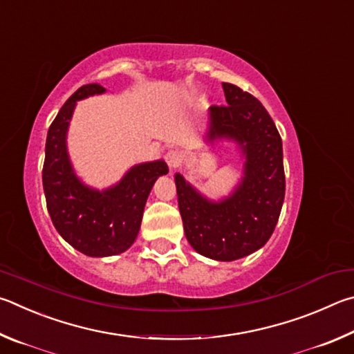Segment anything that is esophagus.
<instances>
[{
	"mask_svg": "<svg viewBox=\"0 0 354 354\" xmlns=\"http://www.w3.org/2000/svg\"><path fill=\"white\" fill-rule=\"evenodd\" d=\"M165 160H166V163H167V166L171 167V169H176V167L180 165L182 157L177 151H167L166 155H165Z\"/></svg>",
	"mask_w": 354,
	"mask_h": 354,
	"instance_id": "obj_1",
	"label": "esophagus"
}]
</instances>
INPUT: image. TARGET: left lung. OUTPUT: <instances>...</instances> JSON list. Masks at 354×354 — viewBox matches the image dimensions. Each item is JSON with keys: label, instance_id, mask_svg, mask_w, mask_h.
I'll return each instance as SVG.
<instances>
[{"label": "left lung", "instance_id": "obj_1", "mask_svg": "<svg viewBox=\"0 0 354 354\" xmlns=\"http://www.w3.org/2000/svg\"><path fill=\"white\" fill-rule=\"evenodd\" d=\"M228 105L209 107L208 141H236L244 177L230 197L212 202L176 174L185 234L191 247L216 261L244 258L268 243L280 218L284 189L283 145L268 110L250 93L222 84Z\"/></svg>", "mask_w": 354, "mask_h": 354}]
</instances>
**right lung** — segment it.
Listing matches in <instances>:
<instances>
[{
    "mask_svg": "<svg viewBox=\"0 0 354 354\" xmlns=\"http://www.w3.org/2000/svg\"><path fill=\"white\" fill-rule=\"evenodd\" d=\"M99 84L80 86L59 110L48 130L43 191L55 230L86 257H111L126 252L140 232L142 212L155 180L167 174L163 160L133 166L109 189H91L79 180L66 152V130L76 101L101 95Z\"/></svg>",
    "mask_w": 354,
    "mask_h": 354,
    "instance_id": "1",
    "label": "right lung"
}]
</instances>
